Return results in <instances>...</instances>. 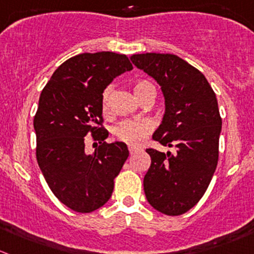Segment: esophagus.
<instances>
[{
  "instance_id": "34e87169",
  "label": "esophagus",
  "mask_w": 254,
  "mask_h": 254,
  "mask_svg": "<svg viewBox=\"0 0 254 254\" xmlns=\"http://www.w3.org/2000/svg\"><path fill=\"white\" fill-rule=\"evenodd\" d=\"M128 151H129V153L133 154V153H136L137 151H138V148H136V147H129Z\"/></svg>"
}]
</instances>
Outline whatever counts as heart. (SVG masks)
<instances>
[{"label": "heart", "instance_id": "obj_1", "mask_svg": "<svg viewBox=\"0 0 254 254\" xmlns=\"http://www.w3.org/2000/svg\"><path fill=\"white\" fill-rule=\"evenodd\" d=\"M152 86L147 81H138L134 84V92L137 97L141 98L142 95L146 92L147 89L151 88ZM111 96V87L103 91L102 95V107L106 110L108 106ZM153 131V122L148 118H128V120H123L122 122L115 126L113 128V136L121 142L129 144V146H138L146 139L151 132Z\"/></svg>", "mask_w": 254, "mask_h": 254}]
</instances>
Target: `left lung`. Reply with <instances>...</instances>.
<instances>
[{"mask_svg": "<svg viewBox=\"0 0 254 254\" xmlns=\"http://www.w3.org/2000/svg\"><path fill=\"white\" fill-rule=\"evenodd\" d=\"M131 61L156 79L165 96L163 120L152 138L176 148L173 154L146 149L151 167L144 194L158 212L180 216L198 203L216 171L222 129L216 93L201 71L176 55L141 53Z\"/></svg>", "mask_w": 254, "mask_h": 254, "instance_id": "left-lung-1", "label": "left lung"}]
</instances>
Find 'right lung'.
<instances>
[{
  "instance_id": "obj_1",
  "label": "right lung",
  "mask_w": 254,
  "mask_h": 254,
  "mask_svg": "<svg viewBox=\"0 0 254 254\" xmlns=\"http://www.w3.org/2000/svg\"><path fill=\"white\" fill-rule=\"evenodd\" d=\"M133 68L126 55L81 53L64 61L42 89L33 120L36 157L48 187L78 213L102 207L129 152L126 143H107L102 126V95L117 76ZM100 146L84 151L85 136Z\"/></svg>"
}]
</instances>
